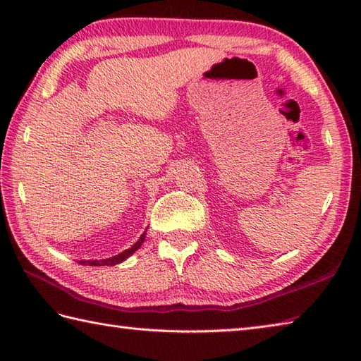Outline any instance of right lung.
I'll list each match as a JSON object with an SVG mask.
<instances>
[{"mask_svg":"<svg viewBox=\"0 0 361 361\" xmlns=\"http://www.w3.org/2000/svg\"><path fill=\"white\" fill-rule=\"evenodd\" d=\"M144 239H145V231L141 234V237H140V239H137V242L133 245L132 248L122 251V252H119V255H116V256L109 257V259H102V260H80L79 264L90 265V267H101V265H110V267H113V265H116V264H121V262H124V260L128 256H132L136 250H140Z\"/></svg>","mask_w":361,"mask_h":361,"instance_id":"right-lung-1","label":"right lung"}]
</instances>
